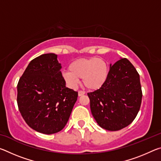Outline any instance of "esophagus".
<instances>
[{
	"label": "esophagus",
	"mask_w": 161,
	"mask_h": 161,
	"mask_svg": "<svg viewBox=\"0 0 161 161\" xmlns=\"http://www.w3.org/2000/svg\"><path fill=\"white\" fill-rule=\"evenodd\" d=\"M84 94H85V92H84V91L80 90V91L78 92V95H79V97H81V96H82V95H84Z\"/></svg>",
	"instance_id": "esophagus-1"
}]
</instances>
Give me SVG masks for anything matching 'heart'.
Segmentation results:
<instances>
[{
  "instance_id": "heart-1",
  "label": "heart",
  "mask_w": 161,
  "mask_h": 161,
  "mask_svg": "<svg viewBox=\"0 0 161 161\" xmlns=\"http://www.w3.org/2000/svg\"><path fill=\"white\" fill-rule=\"evenodd\" d=\"M108 75V66L104 59L91 58H81L72 62L69 70L62 72V77L68 85L75 86L79 79L89 89H98L106 82Z\"/></svg>"
}]
</instances>
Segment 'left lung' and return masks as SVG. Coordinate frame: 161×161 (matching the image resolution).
<instances>
[{"instance_id":"8db88e82","label":"left lung","mask_w":161,"mask_h":161,"mask_svg":"<svg viewBox=\"0 0 161 161\" xmlns=\"http://www.w3.org/2000/svg\"><path fill=\"white\" fill-rule=\"evenodd\" d=\"M92 115L99 126L116 131L129 126L139 111L140 77L126 58L110 65L108 78L99 89L87 93Z\"/></svg>"}]
</instances>
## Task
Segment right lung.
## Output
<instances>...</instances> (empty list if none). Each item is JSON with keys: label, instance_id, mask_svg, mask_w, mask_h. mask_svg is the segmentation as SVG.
Listing matches in <instances>:
<instances>
[{"label": "right lung", "instance_id": "add662e5", "mask_svg": "<svg viewBox=\"0 0 161 161\" xmlns=\"http://www.w3.org/2000/svg\"><path fill=\"white\" fill-rule=\"evenodd\" d=\"M58 55L44 54L30 62L18 83L17 102L26 124L37 132L53 134L64 128L78 92L67 88Z\"/></svg>", "mask_w": 161, "mask_h": 161}]
</instances>
